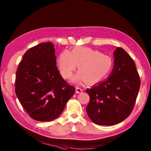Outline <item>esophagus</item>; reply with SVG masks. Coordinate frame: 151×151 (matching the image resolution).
I'll return each mask as SVG.
<instances>
[{
    "label": "esophagus",
    "instance_id": "1",
    "mask_svg": "<svg viewBox=\"0 0 151 151\" xmlns=\"http://www.w3.org/2000/svg\"><path fill=\"white\" fill-rule=\"evenodd\" d=\"M75 89H76V92L77 93H81L83 91V89L79 87H76Z\"/></svg>",
    "mask_w": 151,
    "mask_h": 151
}]
</instances>
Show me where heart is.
I'll return each instance as SVG.
<instances>
[{
	"label": "heart",
	"instance_id": "obj_1",
	"mask_svg": "<svg viewBox=\"0 0 151 151\" xmlns=\"http://www.w3.org/2000/svg\"><path fill=\"white\" fill-rule=\"evenodd\" d=\"M78 65L79 71L72 81L77 84L88 82L96 84L104 80L110 73L113 62L111 57L89 47H76L63 50L57 58L59 71L64 78L68 79Z\"/></svg>",
	"mask_w": 151,
	"mask_h": 151
}]
</instances>
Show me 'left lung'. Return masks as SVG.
<instances>
[{"mask_svg":"<svg viewBox=\"0 0 151 151\" xmlns=\"http://www.w3.org/2000/svg\"><path fill=\"white\" fill-rule=\"evenodd\" d=\"M114 56V68L108 79L86 90L90 98L86 107L88 115L99 125H114L129 117L140 88L132 58L121 47L115 49Z\"/></svg>","mask_w":151,"mask_h":151,"instance_id":"left-lung-1","label":"left lung"}]
</instances>
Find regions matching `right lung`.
<instances>
[{
  "label": "right lung",
  "instance_id": "obj_1",
  "mask_svg": "<svg viewBox=\"0 0 151 151\" xmlns=\"http://www.w3.org/2000/svg\"><path fill=\"white\" fill-rule=\"evenodd\" d=\"M75 91L58 70L52 43L38 44L24 53L16 72L15 93L33 119L45 122L58 117Z\"/></svg>",
  "mask_w": 151,
  "mask_h": 151
}]
</instances>
